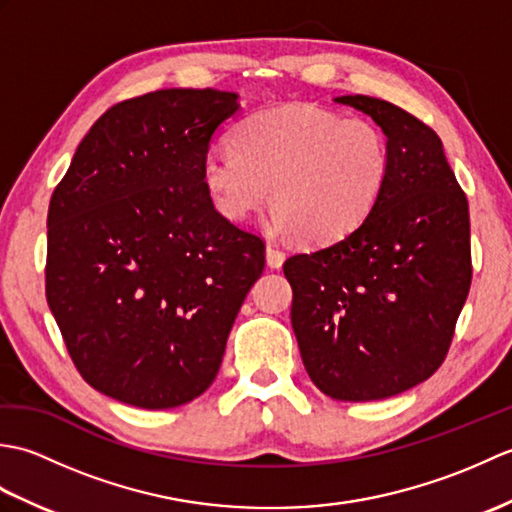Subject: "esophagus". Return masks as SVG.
Masks as SVG:
<instances>
[{
	"label": "esophagus",
	"mask_w": 512,
	"mask_h": 512,
	"mask_svg": "<svg viewBox=\"0 0 512 512\" xmlns=\"http://www.w3.org/2000/svg\"><path fill=\"white\" fill-rule=\"evenodd\" d=\"M266 262L270 268H281V264L286 262V253L284 250H279L275 244H268L266 246Z\"/></svg>",
	"instance_id": "esophagus-1"
}]
</instances>
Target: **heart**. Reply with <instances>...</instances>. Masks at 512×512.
Wrapping results in <instances>:
<instances>
[{"mask_svg": "<svg viewBox=\"0 0 512 512\" xmlns=\"http://www.w3.org/2000/svg\"><path fill=\"white\" fill-rule=\"evenodd\" d=\"M235 149L202 160V184L215 211L246 222L268 202L275 226L306 244H330L374 211L391 173L383 129L310 105L250 114L233 132Z\"/></svg>", "mask_w": 512, "mask_h": 512, "instance_id": "1", "label": "heart"}]
</instances>
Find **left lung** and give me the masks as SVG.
<instances>
[{
	"mask_svg": "<svg viewBox=\"0 0 512 512\" xmlns=\"http://www.w3.org/2000/svg\"><path fill=\"white\" fill-rule=\"evenodd\" d=\"M334 101L383 129L391 173L352 233L286 259L290 321L325 396L383 400L427 380L449 352L473 277L469 202L429 125L372 96Z\"/></svg>",
	"mask_w": 512,
	"mask_h": 512,
	"instance_id": "8db88e82",
	"label": "left lung"
}]
</instances>
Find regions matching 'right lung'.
Masks as SVG:
<instances>
[{"instance_id": "obj_1", "label": "right lung", "mask_w": 512, "mask_h": 512, "mask_svg": "<svg viewBox=\"0 0 512 512\" xmlns=\"http://www.w3.org/2000/svg\"><path fill=\"white\" fill-rule=\"evenodd\" d=\"M235 92L158 90L110 107L48 209L46 299L85 383L140 409L204 394L264 270L262 237L215 211L202 160Z\"/></svg>"}]
</instances>
